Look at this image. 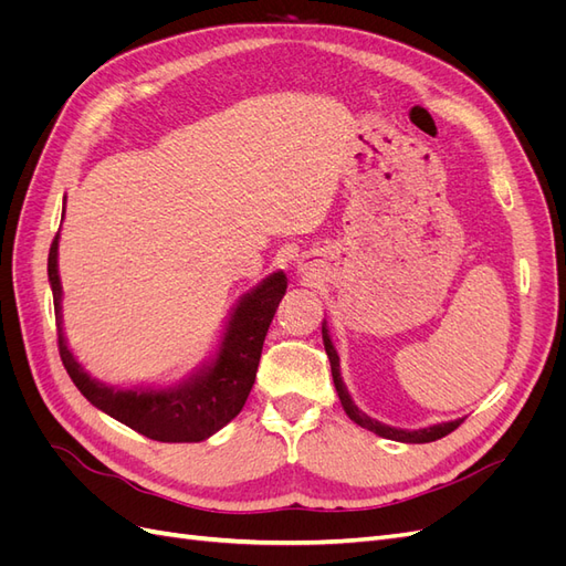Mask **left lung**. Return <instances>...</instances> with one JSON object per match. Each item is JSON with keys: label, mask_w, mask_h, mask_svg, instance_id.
Returning <instances> with one entry per match:
<instances>
[{"label": "left lung", "mask_w": 566, "mask_h": 566, "mask_svg": "<svg viewBox=\"0 0 566 566\" xmlns=\"http://www.w3.org/2000/svg\"><path fill=\"white\" fill-rule=\"evenodd\" d=\"M323 345H325V354H328V358H331V370H333V382H335V389H337V397H339L342 406H345L347 416H349L356 424L366 427V430L375 432L378 437L394 439V441H403V443H427V441H437V439H441V437L451 434L453 430H458V427H460L462 420H451V422H441V424L424 427V430H413V432H410V430H397V427H389V424H382V422H378V420L368 418L366 413H361V410H358V408L354 406V401H352V397H349V391H347L345 382H342V378H339V356H337V352H335V347H333V342H331V337H328V331H325V325H323Z\"/></svg>", "instance_id": "1"}]
</instances>
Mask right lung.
<instances>
[{
    "label": "right lung",
    "mask_w": 566,
    "mask_h": 566,
    "mask_svg": "<svg viewBox=\"0 0 566 566\" xmlns=\"http://www.w3.org/2000/svg\"><path fill=\"white\" fill-rule=\"evenodd\" d=\"M49 283L54 293L59 354L75 387L98 410L153 441H202L241 413L256 378L269 325L285 295V273H271L248 293L229 321L219 354L191 380L169 389H115L92 380L65 345L61 328L59 233L49 248Z\"/></svg>",
    "instance_id": "add662e5"
}]
</instances>
